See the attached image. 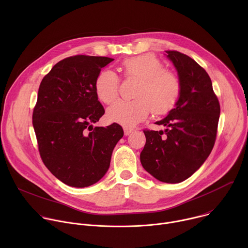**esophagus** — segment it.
Wrapping results in <instances>:
<instances>
[{
  "instance_id": "obj_1",
  "label": "esophagus",
  "mask_w": 248,
  "mask_h": 248,
  "mask_svg": "<svg viewBox=\"0 0 248 248\" xmlns=\"http://www.w3.org/2000/svg\"><path fill=\"white\" fill-rule=\"evenodd\" d=\"M124 135H129L133 130L131 128H128V127H124Z\"/></svg>"
}]
</instances>
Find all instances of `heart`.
Here are the masks:
<instances>
[{
    "mask_svg": "<svg viewBox=\"0 0 248 248\" xmlns=\"http://www.w3.org/2000/svg\"><path fill=\"white\" fill-rule=\"evenodd\" d=\"M126 77L140 80L133 101L120 100L107 111V119L126 127H132L147 118L151 110L156 115L170 113L178 103L182 85L175 74L167 70L164 62L152 54L127 59L124 62ZM120 78L111 69H104L95 80L98 98L105 104L119 96Z\"/></svg>",
    "mask_w": 248,
    "mask_h": 248,
    "instance_id": "obj_1",
    "label": "heart"
}]
</instances>
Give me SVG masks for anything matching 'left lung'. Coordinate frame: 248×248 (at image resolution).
I'll use <instances>...</instances> for the list:
<instances>
[{
    "mask_svg": "<svg viewBox=\"0 0 248 248\" xmlns=\"http://www.w3.org/2000/svg\"><path fill=\"white\" fill-rule=\"evenodd\" d=\"M166 53L178 72L181 96L167 117L155 123L165 130H144L140 162L156 180L179 184L191 176L213 149L220 104L203 67L180 52Z\"/></svg>",
    "mask_w": 248,
    "mask_h": 248,
    "instance_id": "left-lung-1",
    "label": "left lung"
}]
</instances>
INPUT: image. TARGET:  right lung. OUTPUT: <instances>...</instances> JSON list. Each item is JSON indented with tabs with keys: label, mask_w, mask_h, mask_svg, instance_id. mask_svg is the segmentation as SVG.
I'll list each match as a JSON object with an SVG mask.
<instances>
[{
	"label": "right lung",
	"mask_w": 248,
	"mask_h": 248,
	"mask_svg": "<svg viewBox=\"0 0 248 248\" xmlns=\"http://www.w3.org/2000/svg\"><path fill=\"white\" fill-rule=\"evenodd\" d=\"M113 61L84 55L63 59L39 86L32 123L40 156L56 178L69 186L86 187L99 182L124 136L116 123L93 126L105 113L95 80Z\"/></svg>",
	"instance_id": "1"
}]
</instances>
